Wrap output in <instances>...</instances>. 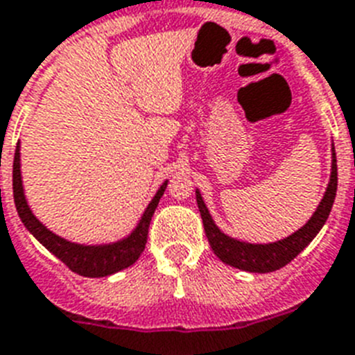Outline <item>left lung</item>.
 Listing matches in <instances>:
<instances>
[{
	"label": "left lung",
	"instance_id": "obj_1",
	"mask_svg": "<svg viewBox=\"0 0 355 355\" xmlns=\"http://www.w3.org/2000/svg\"><path fill=\"white\" fill-rule=\"evenodd\" d=\"M336 192H338V163H336V150H334L332 145V172H330L327 192L323 194V199L318 205L315 212L312 214V218L285 239L274 243H247L236 239V237H230L216 225L199 189H196V201H198L199 214L203 219L205 234L209 237L214 254L234 268L266 274V272L279 270L285 265H288L301 250L309 247L310 241L318 236L319 230L323 228V225L329 219Z\"/></svg>",
	"mask_w": 355,
	"mask_h": 355
}]
</instances>
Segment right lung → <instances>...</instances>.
Returning a JSON list of instances; mask_svg holds the SVG:
<instances>
[{"label": "right lung", "mask_w": 355, "mask_h": 355, "mask_svg": "<svg viewBox=\"0 0 355 355\" xmlns=\"http://www.w3.org/2000/svg\"><path fill=\"white\" fill-rule=\"evenodd\" d=\"M19 143L16 146L14 154V171H12V189H14V203L19 219L23 221L25 228L37 241L43 245L49 252H52L60 261L65 263L70 270L85 277H105L112 276L116 272L128 268L137 261V257L141 256L145 250L146 236H148V225L154 216L159 203L161 196L165 194L168 180L163 181L157 189L156 196L152 198L148 207L143 212L139 223L136 228L128 234L127 237L118 239L112 243H101V245H83V243L69 241L65 237L58 236L52 230L41 223L40 219L34 216L28 203H26L25 190H23L21 180V159H19Z\"/></svg>", "instance_id": "obj_1"}]
</instances>
